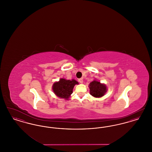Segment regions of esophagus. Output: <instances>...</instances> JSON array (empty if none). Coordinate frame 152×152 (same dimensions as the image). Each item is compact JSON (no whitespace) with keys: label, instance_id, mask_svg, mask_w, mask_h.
<instances>
[{"label":"esophagus","instance_id":"1","mask_svg":"<svg viewBox=\"0 0 152 152\" xmlns=\"http://www.w3.org/2000/svg\"><path fill=\"white\" fill-rule=\"evenodd\" d=\"M79 81L80 83H83V79H79Z\"/></svg>","mask_w":152,"mask_h":152}]
</instances>
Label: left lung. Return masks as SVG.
I'll return each mask as SVG.
<instances>
[{
	"instance_id": "obj_1",
	"label": "left lung",
	"mask_w": 152,
	"mask_h": 152,
	"mask_svg": "<svg viewBox=\"0 0 152 152\" xmlns=\"http://www.w3.org/2000/svg\"><path fill=\"white\" fill-rule=\"evenodd\" d=\"M89 93L92 96L96 98L101 97L107 92V87L105 84L94 80L89 84Z\"/></svg>"
}]
</instances>
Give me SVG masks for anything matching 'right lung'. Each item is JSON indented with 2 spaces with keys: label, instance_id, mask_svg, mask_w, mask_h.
<instances>
[{
  "label": "right lung",
  "instance_id": "1",
  "mask_svg": "<svg viewBox=\"0 0 152 152\" xmlns=\"http://www.w3.org/2000/svg\"><path fill=\"white\" fill-rule=\"evenodd\" d=\"M76 84H79V83L75 79L66 80L61 78L53 83L52 91L58 97L68 100L72 94L73 89Z\"/></svg>",
  "mask_w": 152,
  "mask_h": 152
}]
</instances>
